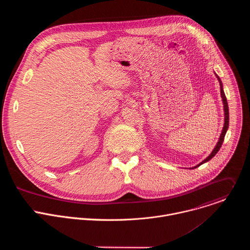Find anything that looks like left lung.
Wrapping results in <instances>:
<instances>
[{"label":"left lung","instance_id":"obj_1","mask_svg":"<svg viewBox=\"0 0 250 250\" xmlns=\"http://www.w3.org/2000/svg\"><path fill=\"white\" fill-rule=\"evenodd\" d=\"M218 77V79H219V81H220V85H221V95H222V98H223V102H224V109H225V125H224V128H223V131H222V134H221V136H220V139H219V142L217 144V146H216V147H215V149L212 150V152L203 161V162H201L199 165H197L196 167H194V168H197V167H199L200 165H202L203 163H205V162H207V161H208L209 159H211L213 156H215L218 152H219V150H220V148H221V146H222V145H223V142H224V139H225V135H226V133H227V130H228V128H229V104H228V101H227V98H226V95H225V92H224V90H223V84H222V81H221V79L219 78V76H217Z\"/></svg>","mask_w":250,"mask_h":250}]
</instances>
